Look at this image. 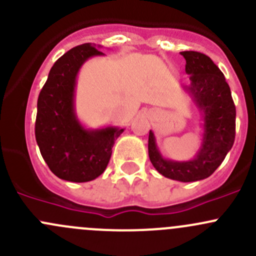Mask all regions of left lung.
<instances>
[{
  "mask_svg": "<svg viewBox=\"0 0 256 256\" xmlns=\"http://www.w3.org/2000/svg\"><path fill=\"white\" fill-rule=\"evenodd\" d=\"M186 59V73L190 85L184 86L192 95L203 118L202 146L190 161H172L162 157L154 135L150 130L148 156L162 176L194 182L210 176L226 158L236 138V105L224 74L210 58L200 52H180Z\"/></svg>",
  "mask_w": 256,
  "mask_h": 256,
  "instance_id": "1",
  "label": "left lung"
}]
</instances>
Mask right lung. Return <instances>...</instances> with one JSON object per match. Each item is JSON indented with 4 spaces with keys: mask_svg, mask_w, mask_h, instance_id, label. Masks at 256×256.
Segmentation results:
<instances>
[{
    "mask_svg": "<svg viewBox=\"0 0 256 256\" xmlns=\"http://www.w3.org/2000/svg\"><path fill=\"white\" fill-rule=\"evenodd\" d=\"M100 48V47H98ZM90 43L72 48L52 66L37 102L36 140L49 170L60 180L89 182L106 168L115 140L124 128L88 130L74 110L80 66L94 56H104Z\"/></svg>",
    "mask_w": 256,
    "mask_h": 256,
    "instance_id": "1",
    "label": "right lung"
}]
</instances>
